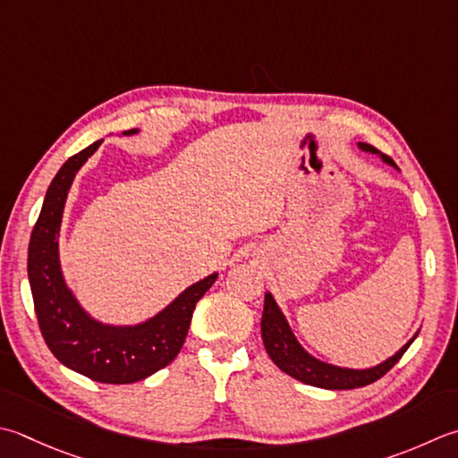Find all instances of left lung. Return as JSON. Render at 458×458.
<instances>
[{"mask_svg":"<svg viewBox=\"0 0 458 458\" xmlns=\"http://www.w3.org/2000/svg\"><path fill=\"white\" fill-rule=\"evenodd\" d=\"M357 148L361 152H369V155H377L385 165L395 168V163H393L387 155H383V152H379L371 145H367V142H357ZM259 327H262V339H264V347L267 355H270V360L280 367L284 373H288L290 377L306 385H313V387L331 389V391L357 389L377 381L401 360V355L407 352V347L413 344L415 337L419 335V329H417V334L411 337L409 342L399 349V352L387 357L385 361L373 367H365V369H353V367L327 363L324 360H318L316 355H311L308 349L298 342L293 329L290 327L288 318L284 316V311L280 310V306H277L272 292H266L262 324H259Z\"/></svg>","mask_w":458,"mask_h":458,"instance_id":"1","label":"left lung"}]
</instances>
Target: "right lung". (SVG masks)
Masks as SVG:
<instances>
[{
    "label": "right lung",
    "mask_w": 458,
    "mask_h": 458,
    "mask_svg": "<svg viewBox=\"0 0 458 458\" xmlns=\"http://www.w3.org/2000/svg\"><path fill=\"white\" fill-rule=\"evenodd\" d=\"M139 132L140 129H131L121 137ZM101 142L103 139L71 157L51 181L31 232L27 277L41 335L51 353L89 379L124 385L147 379L174 360L191 327L196 301L216 282L218 272L188 285L168 306L139 324H105L81 306L63 276L59 234L71 184Z\"/></svg>",
    "instance_id": "right-lung-1"
}]
</instances>
